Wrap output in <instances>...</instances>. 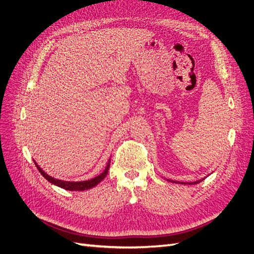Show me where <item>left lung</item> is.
Listing matches in <instances>:
<instances>
[{
    "label": "left lung",
    "mask_w": 254,
    "mask_h": 254,
    "mask_svg": "<svg viewBox=\"0 0 254 254\" xmlns=\"http://www.w3.org/2000/svg\"><path fill=\"white\" fill-rule=\"evenodd\" d=\"M207 177V176H206ZM205 178V177H204ZM204 178H202V179H199V180H197V181H194V182H178V181H174V180H170V179H165V180H167L168 182H173V183H179V184H197V183H200L202 180H204Z\"/></svg>",
    "instance_id": "obj_1"
}]
</instances>
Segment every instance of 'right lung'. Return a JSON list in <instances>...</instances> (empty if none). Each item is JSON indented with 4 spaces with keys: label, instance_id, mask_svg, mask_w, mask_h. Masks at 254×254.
Returning <instances> with one entry per match:
<instances>
[{
    "label": "right lung",
    "instance_id": "add662e5",
    "mask_svg": "<svg viewBox=\"0 0 254 254\" xmlns=\"http://www.w3.org/2000/svg\"><path fill=\"white\" fill-rule=\"evenodd\" d=\"M34 162H35V165L38 168V171L40 172V174L50 183L54 184V186L59 187V188L64 189V190H90L92 188H94L95 186H97L99 182H102L105 179V177L107 176V174H108L111 160L110 159L108 160V163H107L104 172L101 175H98V176L94 177V178H92V179L84 180V181H65V180L56 179V178H54V177H52V176H50V175H48L47 173H45L42 170V168L39 165H38V163L36 162L35 160H34Z\"/></svg>",
    "mask_w": 254,
    "mask_h": 254
}]
</instances>
